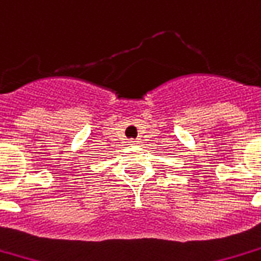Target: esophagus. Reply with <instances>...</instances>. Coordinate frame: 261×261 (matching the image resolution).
Wrapping results in <instances>:
<instances>
[{
	"mask_svg": "<svg viewBox=\"0 0 261 261\" xmlns=\"http://www.w3.org/2000/svg\"><path fill=\"white\" fill-rule=\"evenodd\" d=\"M128 142H130V144H133V145H137L139 142V139H130Z\"/></svg>",
	"mask_w": 261,
	"mask_h": 261,
	"instance_id": "34e87169",
	"label": "esophagus"
}]
</instances>
